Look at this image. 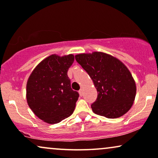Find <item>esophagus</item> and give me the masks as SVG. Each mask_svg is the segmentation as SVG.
<instances>
[{
  "instance_id": "esophagus-1",
  "label": "esophagus",
  "mask_w": 158,
  "mask_h": 158,
  "mask_svg": "<svg viewBox=\"0 0 158 158\" xmlns=\"http://www.w3.org/2000/svg\"><path fill=\"white\" fill-rule=\"evenodd\" d=\"M79 95H81V96H82V95H83V89H81L79 91Z\"/></svg>"
}]
</instances>
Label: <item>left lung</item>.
I'll use <instances>...</instances> for the list:
<instances>
[{
    "instance_id": "obj_1",
    "label": "left lung",
    "mask_w": 158,
    "mask_h": 158,
    "mask_svg": "<svg viewBox=\"0 0 158 158\" xmlns=\"http://www.w3.org/2000/svg\"><path fill=\"white\" fill-rule=\"evenodd\" d=\"M75 59L97 89V99L91 105L94 113L114 119L129 111L134 101L136 87L131 72L121 61L99 52L79 54Z\"/></svg>"
}]
</instances>
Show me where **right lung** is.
Listing matches in <instances>:
<instances>
[{"mask_svg":"<svg viewBox=\"0 0 158 158\" xmlns=\"http://www.w3.org/2000/svg\"><path fill=\"white\" fill-rule=\"evenodd\" d=\"M74 56L52 55L35 67L27 83V101L33 113L46 123L55 124L71 116L79 95L73 90L68 70Z\"/></svg>","mask_w":158,"mask_h":158,"instance_id":"add662e5","label":"right lung"}]
</instances>
